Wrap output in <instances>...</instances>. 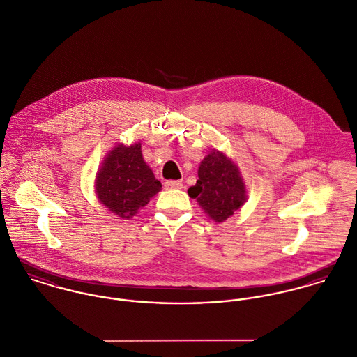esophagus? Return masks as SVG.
<instances>
[{
  "label": "esophagus",
  "instance_id": "esophagus-1",
  "mask_svg": "<svg viewBox=\"0 0 357 357\" xmlns=\"http://www.w3.org/2000/svg\"><path fill=\"white\" fill-rule=\"evenodd\" d=\"M165 188L166 190H181L183 188V183L178 180H167L165 183Z\"/></svg>",
  "mask_w": 357,
  "mask_h": 357
}]
</instances>
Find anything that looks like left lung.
Masks as SVG:
<instances>
[{"label": "left lung", "mask_w": 357, "mask_h": 357, "mask_svg": "<svg viewBox=\"0 0 357 357\" xmlns=\"http://www.w3.org/2000/svg\"><path fill=\"white\" fill-rule=\"evenodd\" d=\"M198 181L188 195L215 222H224L248 201V190L239 166L232 158L211 150L198 169Z\"/></svg>", "instance_id": "obj_1"}]
</instances>
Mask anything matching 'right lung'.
Returning <instances> with one entry per match:
<instances>
[{
	"label": "right lung",
	"mask_w": 357,
	"mask_h": 357,
	"mask_svg": "<svg viewBox=\"0 0 357 357\" xmlns=\"http://www.w3.org/2000/svg\"><path fill=\"white\" fill-rule=\"evenodd\" d=\"M162 188L146 163L142 143H118L102 158L95 178V192L111 213L130 220Z\"/></svg>",
	"instance_id": "right-lung-1"
}]
</instances>
